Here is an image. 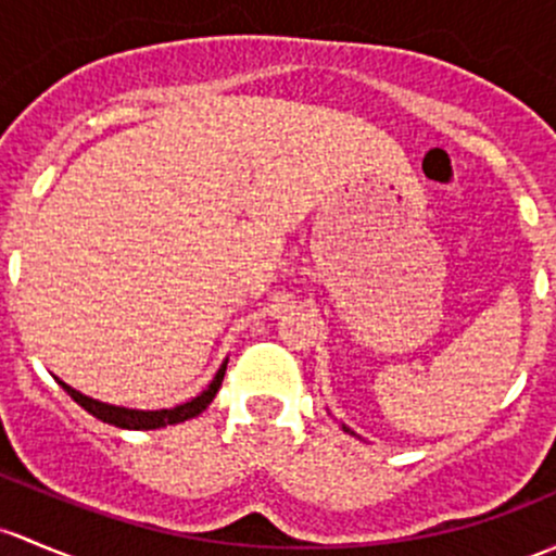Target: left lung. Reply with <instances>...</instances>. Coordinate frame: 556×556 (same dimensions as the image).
Returning a JSON list of instances; mask_svg holds the SVG:
<instances>
[{
	"instance_id": "left-lung-1",
	"label": "left lung",
	"mask_w": 556,
	"mask_h": 556,
	"mask_svg": "<svg viewBox=\"0 0 556 556\" xmlns=\"http://www.w3.org/2000/svg\"><path fill=\"white\" fill-rule=\"evenodd\" d=\"M341 429H343V431H349V434H354V431H352V429H349V426H346V424H341ZM354 437H356V434H354Z\"/></svg>"
}]
</instances>
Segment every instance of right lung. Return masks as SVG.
Listing matches in <instances>:
<instances>
[{
    "label": "right lung",
    "instance_id": "add662e5",
    "mask_svg": "<svg viewBox=\"0 0 556 556\" xmlns=\"http://www.w3.org/2000/svg\"><path fill=\"white\" fill-rule=\"evenodd\" d=\"M226 365H229V359H224V365L218 367V372H215V378L207 383V389H204L202 394H197L194 400L184 402V405L167 407V410H136V407L109 405V402L92 400V396H87V394H81V391L72 389V386L63 383L61 378H55V381L63 386V391H68V396H72V400L77 402V405L85 407V410L90 413V416H96L98 420H103V424L119 426V429L149 431V429H162V426L184 424V420L197 418L202 410H207V405L215 400V394H218L220 383H224Z\"/></svg>",
    "mask_w": 556,
    "mask_h": 556
}]
</instances>
